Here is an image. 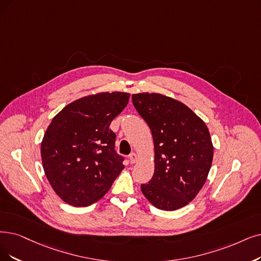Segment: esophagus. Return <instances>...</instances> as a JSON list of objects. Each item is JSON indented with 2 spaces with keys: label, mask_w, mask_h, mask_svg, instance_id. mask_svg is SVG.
<instances>
[{
  "label": "esophagus",
  "mask_w": 261,
  "mask_h": 261,
  "mask_svg": "<svg viewBox=\"0 0 261 261\" xmlns=\"http://www.w3.org/2000/svg\"><path fill=\"white\" fill-rule=\"evenodd\" d=\"M129 161H130V163H132V164H135V163H136V162L138 161V156H137V154L132 153V154L129 155Z\"/></svg>",
  "instance_id": "34e87169"
}]
</instances>
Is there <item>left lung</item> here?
Here are the masks:
<instances>
[{
	"label": "left lung",
	"mask_w": 261,
	"mask_h": 261,
	"mask_svg": "<svg viewBox=\"0 0 261 261\" xmlns=\"http://www.w3.org/2000/svg\"><path fill=\"white\" fill-rule=\"evenodd\" d=\"M132 99L154 141V174L148 184H141V192L158 209L178 210L199 193L211 169L209 129L189 107L171 97L138 93Z\"/></svg>",
	"instance_id": "8db88e82"
}]
</instances>
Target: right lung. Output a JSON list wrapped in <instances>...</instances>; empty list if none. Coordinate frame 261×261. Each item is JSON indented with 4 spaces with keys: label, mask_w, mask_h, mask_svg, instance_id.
I'll return each instance as SVG.
<instances>
[{
    "label": "right lung",
    "mask_w": 261,
    "mask_h": 261,
    "mask_svg": "<svg viewBox=\"0 0 261 261\" xmlns=\"http://www.w3.org/2000/svg\"><path fill=\"white\" fill-rule=\"evenodd\" d=\"M128 93L102 92L68 103L52 119L40 145L45 174L56 194L74 206L96 202L123 170L109 125Z\"/></svg>",
    "instance_id": "add662e5"
}]
</instances>
